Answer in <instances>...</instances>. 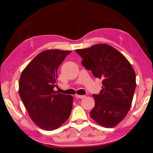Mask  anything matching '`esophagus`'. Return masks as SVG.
<instances>
[{
    "instance_id": "34e87169",
    "label": "esophagus",
    "mask_w": 153,
    "mask_h": 153,
    "mask_svg": "<svg viewBox=\"0 0 153 153\" xmlns=\"http://www.w3.org/2000/svg\"><path fill=\"white\" fill-rule=\"evenodd\" d=\"M75 97H76L77 98H83L85 97V96L84 95H77V94H76V96H75Z\"/></svg>"
}]
</instances>
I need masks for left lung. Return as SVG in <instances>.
Returning a JSON list of instances; mask_svg holds the SVG:
<instances>
[{
	"label": "left lung",
	"mask_w": 153,
	"mask_h": 153,
	"mask_svg": "<svg viewBox=\"0 0 153 153\" xmlns=\"http://www.w3.org/2000/svg\"><path fill=\"white\" fill-rule=\"evenodd\" d=\"M82 65L102 79V90L93 94L95 106L90 115L100 126L113 128L128 114L135 91L136 74L131 65L117 50L106 44L76 50Z\"/></svg>",
	"instance_id": "obj_1"
}]
</instances>
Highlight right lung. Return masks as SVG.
I'll use <instances>...</instances> for the list:
<instances>
[{
	"label": "right lung",
	"mask_w": 153,
	"mask_h": 153,
	"mask_svg": "<svg viewBox=\"0 0 153 153\" xmlns=\"http://www.w3.org/2000/svg\"><path fill=\"white\" fill-rule=\"evenodd\" d=\"M70 53V51L60 50L42 51L21 75V99L32 120L45 130L57 129L70 116L73 97L54 90L59 67Z\"/></svg>",
	"instance_id": "right-lung-1"
}]
</instances>
